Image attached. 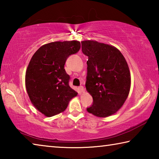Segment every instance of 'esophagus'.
<instances>
[{
    "instance_id": "1",
    "label": "esophagus",
    "mask_w": 159,
    "mask_h": 159,
    "mask_svg": "<svg viewBox=\"0 0 159 159\" xmlns=\"http://www.w3.org/2000/svg\"><path fill=\"white\" fill-rule=\"evenodd\" d=\"M79 90H80V92H83V91H84V88H83V85L79 86Z\"/></svg>"
}]
</instances>
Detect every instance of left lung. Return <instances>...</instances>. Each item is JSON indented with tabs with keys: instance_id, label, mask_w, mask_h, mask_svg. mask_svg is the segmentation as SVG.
<instances>
[{
	"instance_id": "obj_1",
	"label": "left lung",
	"mask_w": 159,
	"mask_h": 159,
	"mask_svg": "<svg viewBox=\"0 0 159 159\" xmlns=\"http://www.w3.org/2000/svg\"><path fill=\"white\" fill-rule=\"evenodd\" d=\"M88 56L86 89L93 102L87 111L98 117L115 114L124 104L130 88V74L125 57L111 45L94 41L81 42Z\"/></svg>"
}]
</instances>
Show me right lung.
Masks as SVG:
<instances>
[{
    "label": "right lung",
    "instance_id": "obj_1",
    "mask_svg": "<svg viewBox=\"0 0 159 159\" xmlns=\"http://www.w3.org/2000/svg\"><path fill=\"white\" fill-rule=\"evenodd\" d=\"M80 48L77 41L52 42L41 46L31 59L25 76L26 91L34 106L48 117L64 111L77 95L69 86L64 64Z\"/></svg>",
    "mask_w": 159,
    "mask_h": 159
}]
</instances>
